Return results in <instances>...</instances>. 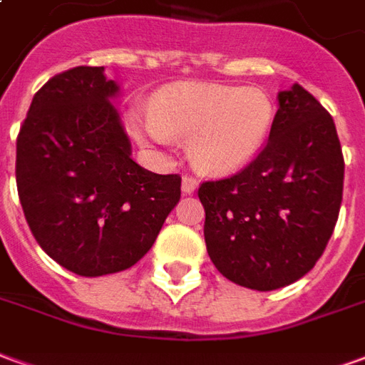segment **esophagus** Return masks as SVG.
I'll return each mask as SVG.
<instances>
[{
	"label": "esophagus",
	"instance_id": "1",
	"mask_svg": "<svg viewBox=\"0 0 365 365\" xmlns=\"http://www.w3.org/2000/svg\"><path fill=\"white\" fill-rule=\"evenodd\" d=\"M197 190V180L193 175H183L182 178V191L185 195H191L193 191Z\"/></svg>",
	"mask_w": 365,
	"mask_h": 365
}]
</instances>
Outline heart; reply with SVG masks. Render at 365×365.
<instances>
[{
  "instance_id": "obj_1",
  "label": "heart",
  "mask_w": 365,
  "mask_h": 365,
  "mask_svg": "<svg viewBox=\"0 0 365 365\" xmlns=\"http://www.w3.org/2000/svg\"><path fill=\"white\" fill-rule=\"evenodd\" d=\"M274 123V103L258 88L185 82L170 86L152 115L133 117L140 138L170 144L190 138L191 162L207 174H229L246 166L262 150Z\"/></svg>"
}]
</instances>
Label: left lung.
<instances>
[{
	"instance_id": "left-lung-1",
	"label": "left lung",
	"mask_w": 365,
	"mask_h": 365,
	"mask_svg": "<svg viewBox=\"0 0 365 365\" xmlns=\"http://www.w3.org/2000/svg\"><path fill=\"white\" fill-rule=\"evenodd\" d=\"M277 101L264 150L197 191L215 268L258 291L285 287L313 269L332 237L344 187L330 113L299 83L279 91Z\"/></svg>"
}]
</instances>
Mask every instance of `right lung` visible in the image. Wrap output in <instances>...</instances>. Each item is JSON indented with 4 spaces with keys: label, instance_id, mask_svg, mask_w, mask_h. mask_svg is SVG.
<instances>
[{
    "label": "right lung",
    "instance_id": "right-lung-1",
    "mask_svg": "<svg viewBox=\"0 0 365 365\" xmlns=\"http://www.w3.org/2000/svg\"><path fill=\"white\" fill-rule=\"evenodd\" d=\"M117 93L103 66L66 70L36 91L17 136L29 229L52 260L86 277L135 266L182 195L180 175L130 158Z\"/></svg>",
    "mask_w": 365,
    "mask_h": 365
}]
</instances>
